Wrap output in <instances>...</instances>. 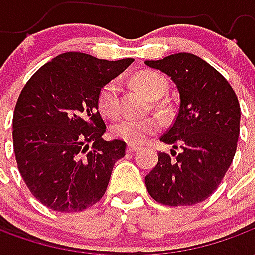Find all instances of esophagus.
Here are the masks:
<instances>
[{
	"label": "esophagus",
	"instance_id": "1",
	"mask_svg": "<svg viewBox=\"0 0 255 255\" xmlns=\"http://www.w3.org/2000/svg\"><path fill=\"white\" fill-rule=\"evenodd\" d=\"M136 150H139V147L135 144H128L127 146V153H135Z\"/></svg>",
	"mask_w": 255,
	"mask_h": 255
}]
</instances>
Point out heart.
Instances as JSON below:
<instances>
[{
	"instance_id": "heart-1",
	"label": "heart",
	"mask_w": 255,
	"mask_h": 255,
	"mask_svg": "<svg viewBox=\"0 0 255 255\" xmlns=\"http://www.w3.org/2000/svg\"><path fill=\"white\" fill-rule=\"evenodd\" d=\"M133 83L142 93L157 100L166 93L168 83L161 75L155 72L138 73L133 78ZM120 84L117 80H111L101 89L98 94V108L102 115L108 117H115L120 111ZM158 122L155 119H135V117H124L117 120L111 128L112 135L116 139L129 144L143 143L150 135L157 132Z\"/></svg>"
}]
</instances>
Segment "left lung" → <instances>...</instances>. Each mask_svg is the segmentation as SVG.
Returning <instances> with one entry per match:
<instances>
[{"label":"left lung","mask_w":255,"mask_h":255,"mask_svg":"<svg viewBox=\"0 0 255 255\" xmlns=\"http://www.w3.org/2000/svg\"><path fill=\"white\" fill-rule=\"evenodd\" d=\"M144 64L168 75L180 100L175 122L160 139L180 153L175 151V160L158 153L157 165L144 177L146 188L168 206L202 202L219 187L235 155L241 124L235 91L219 71L191 53Z\"/></svg>","instance_id":"1"}]
</instances>
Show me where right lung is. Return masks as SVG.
<instances>
[{
	"mask_svg": "<svg viewBox=\"0 0 255 255\" xmlns=\"http://www.w3.org/2000/svg\"><path fill=\"white\" fill-rule=\"evenodd\" d=\"M133 61L63 53L21 90L13 113L14 155L27 187L45 206L80 212L104 197L126 142L102 139L98 94Z\"/></svg>",
	"mask_w": 255,
	"mask_h": 255,
	"instance_id": "1",
	"label": "right lung"
}]
</instances>
